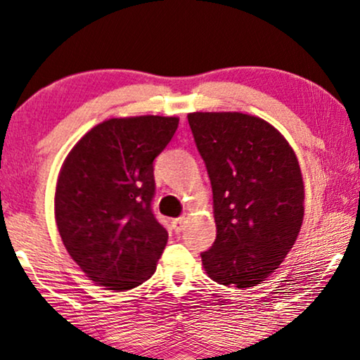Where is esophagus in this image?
<instances>
[{
	"instance_id": "esophagus-1",
	"label": "esophagus",
	"mask_w": 360,
	"mask_h": 360,
	"mask_svg": "<svg viewBox=\"0 0 360 360\" xmlns=\"http://www.w3.org/2000/svg\"><path fill=\"white\" fill-rule=\"evenodd\" d=\"M184 224H186V219H184V217H177V219L172 221V229H174V233L179 234L181 231L184 229Z\"/></svg>"
}]
</instances>
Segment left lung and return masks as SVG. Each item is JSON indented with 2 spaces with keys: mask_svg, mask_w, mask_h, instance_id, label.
I'll return each instance as SVG.
<instances>
[{
  "mask_svg": "<svg viewBox=\"0 0 360 360\" xmlns=\"http://www.w3.org/2000/svg\"><path fill=\"white\" fill-rule=\"evenodd\" d=\"M188 121L212 186L216 240L201 254L222 285L248 289L269 277L297 239L304 181L279 131L244 112H191Z\"/></svg>",
  "mask_w": 360,
  "mask_h": 360,
  "instance_id": "obj_1",
  "label": "left lung"
}]
</instances>
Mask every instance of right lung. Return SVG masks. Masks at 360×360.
<instances>
[{"label": "right lung", "mask_w": 360, "mask_h": 360, "mask_svg": "<svg viewBox=\"0 0 360 360\" xmlns=\"http://www.w3.org/2000/svg\"><path fill=\"white\" fill-rule=\"evenodd\" d=\"M179 117H112L71 149L59 171L54 216L81 271L99 285L127 290L156 271L167 231L154 217V159Z\"/></svg>", "instance_id": "obj_1"}]
</instances>
